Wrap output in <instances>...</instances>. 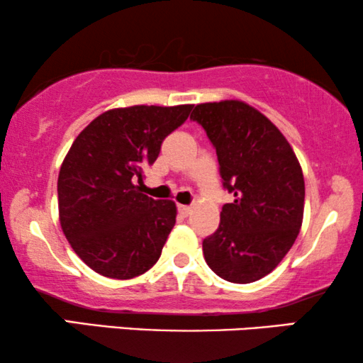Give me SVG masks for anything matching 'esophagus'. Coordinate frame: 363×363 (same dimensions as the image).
I'll list each match as a JSON object with an SVG mask.
<instances>
[{"label":"esophagus","mask_w":363,"mask_h":363,"mask_svg":"<svg viewBox=\"0 0 363 363\" xmlns=\"http://www.w3.org/2000/svg\"><path fill=\"white\" fill-rule=\"evenodd\" d=\"M178 211H180L183 216H188L191 213V208L186 206V205H178Z\"/></svg>","instance_id":"esophagus-1"}]
</instances>
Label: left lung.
<instances>
[{
	"mask_svg": "<svg viewBox=\"0 0 363 363\" xmlns=\"http://www.w3.org/2000/svg\"><path fill=\"white\" fill-rule=\"evenodd\" d=\"M190 118L216 148L223 186L235 195L203 241L221 279L250 284L274 269L294 245L304 216V175L279 128L242 101L198 104Z\"/></svg>",
	"mask_w": 363,
	"mask_h": 363,
	"instance_id": "left-lung-1",
	"label": "left lung"
}]
</instances>
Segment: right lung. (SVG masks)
<instances>
[{
    "label": "right lung",
    "instance_id": "obj_1",
    "mask_svg": "<svg viewBox=\"0 0 363 363\" xmlns=\"http://www.w3.org/2000/svg\"><path fill=\"white\" fill-rule=\"evenodd\" d=\"M193 106H132L94 118L69 148L57 178L59 221L76 255L99 274L132 279L162 255L177 220L172 200L143 195V168Z\"/></svg>",
    "mask_w": 363,
    "mask_h": 363
}]
</instances>
